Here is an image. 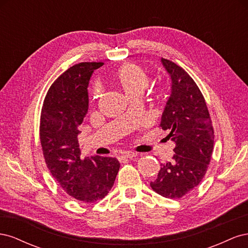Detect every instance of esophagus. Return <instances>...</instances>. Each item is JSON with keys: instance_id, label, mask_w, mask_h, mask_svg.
<instances>
[{"instance_id": "obj_1", "label": "esophagus", "mask_w": 248, "mask_h": 248, "mask_svg": "<svg viewBox=\"0 0 248 248\" xmlns=\"http://www.w3.org/2000/svg\"><path fill=\"white\" fill-rule=\"evenodd\" d=\"M137 156H138V154L134 152H125L119 156V159L122 161L124 159H130V158H133V157H137Z\"/></svg>"}]
</instances>
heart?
I'll use <instances>...</instances> for the list:
<instances>
[{
    "mask_svg": "<svg viewBox=\"0 0 248 248\" xmlns=\"http://www.w3.org/2000/svg\"><path fill=\"white\" fill-rule=\"evenodd\" d=\"M115 80L117 85L123 90L125 95L131 100L137 97L140 98L149 86L150 78L147 71L140 66L133 63H127L117 70ZM101 95V88L99 86H95L92 90L93 100H99Z\"/></svg>",
    "mask_w": 248,
    "mask_h": 248,
    "instance_id": "b5f03b06",
    "label": "heart"
}]
</instances>
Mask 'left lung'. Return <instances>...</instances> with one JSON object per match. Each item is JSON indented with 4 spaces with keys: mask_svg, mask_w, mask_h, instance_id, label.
Instances as JSON below:
<instances>
[{
    "mask_svg": "<svg viewBox=\"0 0 248 248\" xmlns=\"http://www.w3.org/2000/svg\"><path fill=\"white\" fill-rule=\"evenodd\" d=\"M171 78V94L161 117L160 128L175 142V155L161 164L152 189L168 199H181L206 175L214 145L211 118L200 88L182 67L161 59Z\"/></svg>",
    "mask_w": 248,
    "mask_h": 248,
    "instance_id": "obj_1",
    "label": "left lung"
}]
</instances>
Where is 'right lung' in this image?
Instances as JSON below:
<instances>
[{
	"mask_svg": "<svg viewBox=\"0 0 248 248\" xmlns=\"http://www.w3.org/2000/svg\"><path fill=\"white\" fill-rule=\"evenodd\" d=\"M102 62H82L62 73L43 101L39 136L51 176L70 197L82 202L102 200L111 189L120 162L111 157L80 158L78 136L88 111V85Z\"/></svg>",
	"mask_w": 248,
	"mask_h": 248,
	"instance_id": "add662e5",
	"label": "right lung"
}]
</instances>
